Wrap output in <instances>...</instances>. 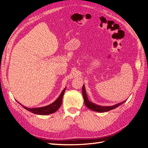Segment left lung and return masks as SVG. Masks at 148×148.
Instances as JSON below:
<instances>
[{
    "mask_svg": "<svg viewBox=\"0 0 148 148\" xmlns=\"http://www.w3.org/2000/svg\"><path fill=\"white\" fill-rule=\"evenodd\" d=\"M82 93H83V96L84 98V104L89 109H91L93 111H96L98 112H108L110 110H112L115 109L116 107H119L121 104H122L123 103H124L126 101H125L123 102H122L120 103H119L117 104H115L112 106H101L99 105H97L94 104V103L91 102V101H89V99H88V96H87V94L86 92V90H85V88H84V85L83 84V89H82Z\"/></svg>",
    "mask_w": 148,
    "mask_h": 148,
    "instance_id": "obj_1",
    "label": "left lung"
}]
</instances>
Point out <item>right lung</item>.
I'll list each match as a JSON object with an SVG mask.
<instances>
[{"mask_svg": "<svg viewBox=\"0 0 148 148\" xmlns=\"http://www.w3.org/2000/svg\"><path fill=\"white\" fill-rule=\"evenodd\" d=\"M65 89L66 88L63 89V91L61 92L59 97H58L54 102L45 107H37V108H28V107H26L23 105H21L19 102L18 103L23 106L26 110H27L33 114H36L38 115H49L51 114H53L56 112L60 108L62 102V98H63Z\"/></svg>", "mask_w": 148, "mask_h": 148, "instance_id": "obj_1", "label": "right lung"}]
</instances>
